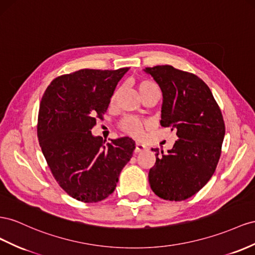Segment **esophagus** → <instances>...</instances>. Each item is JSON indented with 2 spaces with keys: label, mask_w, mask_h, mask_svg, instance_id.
<instances>
[{
  "label": "esophagus",
  "mask_w": 255,
  "mask_h": 255,
  "mask_svg": "<svg viewBox=\"0 0 255 255\" xmlns=\"http://www.w3.org/2000/svg\"><path fill=\"white\" fill-rule=\"evenodd\" d=\"M146 149H147L146 144L140 143V142H136V147H135V152H136V153L141 152V151H144Z\"/></svg>",
  "instance_id": "34e87169"
}]
</instances>
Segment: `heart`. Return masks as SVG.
I'll list each match as a JSON object with an SVG mask.
<instances>
[{
  "instance_id": "1",
  "label": "heart",
  "mask_w": 255,
  "mask_h": 255,
  "mask_svg": "<svg viewBox=\"0 0 255 255\" xmlns=\"http://www.w3.org/2000/svg\"><path fill=\"white\" fill-rule=\"evenodd\" d=\"M155 86L153 82H151L149 80H146V79H142V80H139L138 82H137V88H138L139 90V93L140 95L148 90L149 88ZM118 92L119 91H116L113 96H112V103L115 102L117 95H118ZM144 126V122L135 118V117H128V118H126L125 120H123L121 122L120 125V128L121 129L123 130V132H126L127 134L130 135V136H134V137H138L140 134H141V129H142V127Z\"/></svg>"
}]
</instances>
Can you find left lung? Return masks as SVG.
<instances>
[{
  "label": "left lung",
  "mask_w": 255,
  "mask_h": 255,
  "mask_svg": "<svg viewBox=\"0 0 255 255\" xmlns=\"http://www.w3.org/2000/svg\"><path fill=\"white\" fill-rule=\"evenodd\" d=\"M143 71L162 91L161 126L176 130L178 136L166 153L152 149L156 160L149 170L150 187L166 201H184L215 173L225 135L223 117L210 89L196 75L171 65Z\"/></svg>",
  "instance_id": "left-lung-1"
}]
</instances>
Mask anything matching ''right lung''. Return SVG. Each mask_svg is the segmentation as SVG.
Here are the masks:
<instances>
[{
    "mask_svg": "<svg viewBox=\"0 0 255 255\" xmlns=\"http://www.w3.org/2000/svg\"><path fill=\"white\" fill-rule=\"evenodd\" d=\"M128 71L85 68L62 75L51 81L40 101V148L60 187L77 201L98 203L111 195L133 155L135 141L129 137L105 143L91 133Z\"/></svg>",
    "mask_w": 255,
    "mask_h": 255,
    "instance_id": "1",
    "label": "right lung"
}]
</instances>
